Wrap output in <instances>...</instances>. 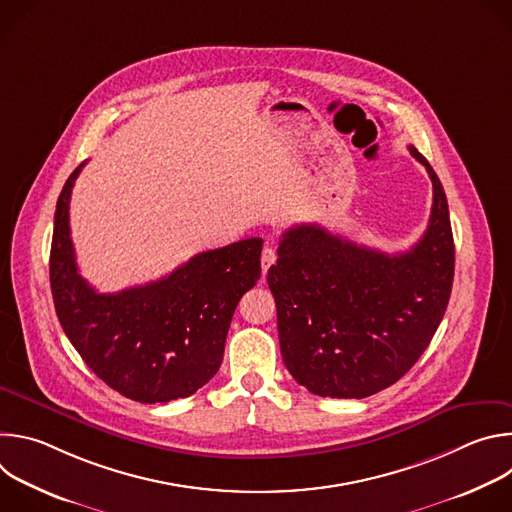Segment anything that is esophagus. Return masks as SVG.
<instances>
[{"label": "esophagus", "mask_w": 512, "mask_h": 512, "mask_svg": "<svg viewBox=\"0 0 512 512\" xmlns=\"http://www.w3.org/2000/svg\"><path fill=\"white\" fill-rule=\"evenodd\" d=\"M275 259H277V255H275V251H273L271 247H265V249L261 251V267H263V273L269 271V267L275 263Z\"/></svg>", "instance_id": "esophagus-1"}]
</instances>
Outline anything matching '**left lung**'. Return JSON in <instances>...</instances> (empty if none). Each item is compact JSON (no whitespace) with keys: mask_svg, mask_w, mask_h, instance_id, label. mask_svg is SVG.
Returning a JSON list of instances; mask_svg holds the SVG:
<instances>
[{"mask_svg":"<svg viewBox=\"0 0 512 512\" xmlns=\"http://www.w3.org/2000/svg\"><path fill=\"white\" fill-rule=\"evenodd\" d=\"M423 237L389 255L298 225L281 235L267 283L287 371L310 393L362 399L397 383L440 326L454 281V237L440 178Z\"/></svg>","mask_w":512,"mask_h":512,"instance_id":"left-lung-1","label":"left lung"}]
</instances>
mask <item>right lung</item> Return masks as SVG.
I'll return each instance as SVG.
<instances>
[{"mask_svg": "<svg viewBox=\"0 0 512 512\" xmlns=\"http://www.w3.org/2000/svg\"><path fill=\"white\" fill-rule=\"evenodd\" d=\"M85 162L58 196L50 249L56 316L87 367L139 403L190 397L221 367L239 300L261 277L263 241L202 251L170 275L99 294L79 273L68 206Z\"/></svg>", "mask_w": 512, "mask_h": 512, "instance_id": "right-lung-1", "label": "right lung"}]
</instances>
